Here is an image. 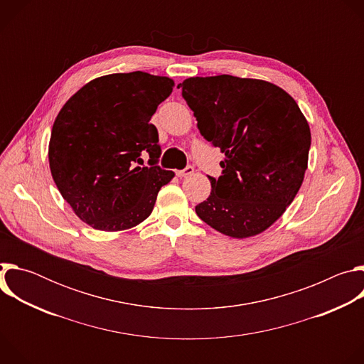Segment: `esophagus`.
<instances>
[{
  "label": "esophagus",
  "mask_w": 364,
  "mask_h": 364,
  "mask_svg": "<svg viewBox=\"0 0 364 364\" xmlns=\"http://www.w3.org/2000/svg\"><path fill=\"white\" fill-rule=\"evenodd\" d=\"M194 173V167H191V166H187L184 170H181V171H177V176L178 177H188V176H191Z\"/></svg>",
  "instance_id": "1"
}]
</instances>
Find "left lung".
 <instances>
[{"mask_svg":"<svg viewBox=\"0 0 364 364\" xmlns=\"http://www.w3.org/2000/svg\"><path fill=\"white\" fill-rule=\"evenodd\" d=\"M178 87L200 134L225 154L197 216L235 239L265 232L295 198L308 167L311 131L296 102L271 82L230 75L188 77Z\"/></svg>","mask_w":364,"mask_h":364,"instance_id":"8db88e82","label":"left lung"}]
</instances>
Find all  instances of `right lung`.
<instances>
[{"instance_id": "add662e5", "label": "right lung", "mask_w": 364, "mask_h": 364, "mask_svg": "<svg viewBox=\"0 0 364 364\" xmlns=\"http://www.w3.org/2000/svg\"><path fill=\"white\" fill-rule=\"evenodd\" d=\"M174 80L145 72L100 76L80 87L51 128L48 164L75 215L97 230L135 228L152 212L174 173L160 168L159 132L151 117ZM142 150L151 168H135Z\"/></svg>"}]
</instances>
